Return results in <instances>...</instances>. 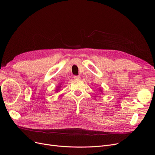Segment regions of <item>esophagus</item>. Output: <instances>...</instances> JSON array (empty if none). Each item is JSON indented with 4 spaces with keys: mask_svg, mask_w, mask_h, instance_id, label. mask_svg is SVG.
Wrapping results in <instances>:
<instances>
[{
    "mask_svg": "<svg viewBox=\"0 0 155 155\" xmlns=\"http://www.w3.org/2000/svg\"><path fill=\"white\" fill-rule=\"evenodd\" d=\"M74 79H76V80H79V79H81V77L79 76H74Z\"/></svg>",
    "mask_w": 155,
    "mask_h": 155,
    "instance_id": "obj_1",
    "label": "esophagus"
}]
</instances>
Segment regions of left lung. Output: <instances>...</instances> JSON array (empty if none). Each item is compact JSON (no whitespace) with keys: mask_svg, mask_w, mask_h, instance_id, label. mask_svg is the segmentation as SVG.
Returning <instances> with one entry per match:
<instances>
[{"mask_svg":"<svg viewBox=\"0 0 155 155\" xmlns=\"http://www.w3.org/2000/svg\"><path fill=\"white\" fill-rule=\"evenodd\" d=\"M99 90H100V92H103V91H102V90H101V88H99Z\"/></svg>","mask_w":155,"mask_h":155,"instance_id":"left-lung-1","label":"left lung"}]
</instances>
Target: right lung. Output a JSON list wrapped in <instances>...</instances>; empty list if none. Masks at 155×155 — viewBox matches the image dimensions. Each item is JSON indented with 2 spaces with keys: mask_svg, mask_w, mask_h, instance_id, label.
<instances>
[{
  "mask_svg": "<svg viewBox=\"0 0 155 155\" xmlns=\"http://www.w3.org/2000/svg\"><path fill=\"white\" fill-rule=\"evenodd\" d=\"M61 83H59V85H58V87H57V88H56V90H55V92H58V91H59V88H60L61 87Z\"/></svg>",
  "mask_w": 155,
  "mask_h": 155,
  "instance_id": "obj_1",
  "label": "right lung"
}]
</instances>
